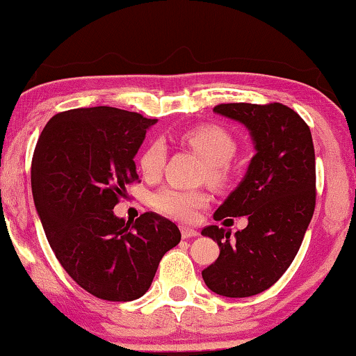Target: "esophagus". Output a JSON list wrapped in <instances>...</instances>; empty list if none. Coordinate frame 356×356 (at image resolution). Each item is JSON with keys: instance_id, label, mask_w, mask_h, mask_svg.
<instances>
[{"instance_id": "obj_1", "label": "esophagus", "mask_w": 356, "mask_h": 356, "mask_svg": "<svg viewBox=\"0 0 356 356\" xmlns=\"http://www.w3.org/2000/svg\"><path fill=\"white\" fill-rule=\"evenodd\" d=\"M179 229H181V236L183 239H188V238H194V236L199 234L197 229L191 228V226H186V225H181L179 226Z\"/></svg>"}]
</instances>
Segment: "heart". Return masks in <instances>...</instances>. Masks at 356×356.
<instances>
[{"instance_id": "obj_1", "label": "heart", "mask_w": 356, "mask_h": 356, "mask_svg": "<svg viewBox=\"0 0 356 356\" xmlns=\"http://www.w3.org/2000/svg\"><path fill=\"white\" fill-rule=\"evenodd\" d=\"M183 141L205 161L202 177L209 183L221 186L229 178V161L236 154V141L225 128L202 125L183 135ZM167 159L165 144L154 140L140 157V168L146 178H157ZM209 202L204 191H186L165 186L152 195V207L172 218L189 221Z\"/></svg>"}]
</instances>
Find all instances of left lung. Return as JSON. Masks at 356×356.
<instances>
[{
	"mask_svg": "<svg viewBox=\"0 0 356 356\" xmlns=\"http://www.w3.org/2000/svg\"><path fill=\"white\" fill-rule=\"evenodd\" d=\"M249 130L255 146L245 177L216 209L213 218L247 215L234 233L210 225L202 229L220 247L202 277L210 291L225 297H250L275 284L300 249L316 202L315 147L310 128L280 102H231L213 107Z\"/></svg>",
	"mask_w": 356,
	"mask_h": 356,
	"instance_id": "1",
	"label": "left lung"
}]
</instances>
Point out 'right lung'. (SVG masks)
<instances>
[{
    "instance_id": "add662e5",
    "label": "right lung",
    "mask_w": 356,
    "mask_h": 356,
    "mask_svg": "<svg viewBox=\"0 0 356 356\" xmlns=\"http://www.w3.org/2000/svg\"><path fill=\"white\" fill-rule=\"evenodd\" d=\"M156 118L115 107H81L46 123L32 159L35 207L56 259L91 296L140 298L165 252L181 241L173 221L154 212L135 221L114 215L138 181L135 156Z\"/></svg>"
}]
</instances>
